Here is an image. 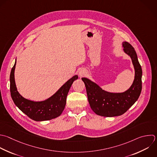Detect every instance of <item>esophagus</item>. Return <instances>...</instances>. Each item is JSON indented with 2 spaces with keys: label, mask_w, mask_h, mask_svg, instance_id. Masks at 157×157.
<instances>
[{
  "label": "esophagus",
  "mask_w": 157,
  "mask_h": 157,
  "mask_svg": "<svg viewBox=\"0 0 157 157\" xmlns=\"http://www.w3.org/2000/svg\"><path fill=\"white\" fill-rule=\"evenodd\" d=\"M85 74H86V71H85V70L82 69V70L80 71V72H79V75H80V77H83V76H84Z\"/></svg>",
  "instance_id": "obj_1"
}]
</instances>
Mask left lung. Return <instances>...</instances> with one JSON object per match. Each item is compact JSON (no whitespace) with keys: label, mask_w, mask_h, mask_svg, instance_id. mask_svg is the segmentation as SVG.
I'll return each instance as SVG.
<instances>
[{"label":"left lung","mask_w":157,"mask_h":157,"mask_svg":"<svg viewBox=\"0 0 157 157\" xmlns=\"http://www.w3.org/2000/svg\"><path fill=\"white\" fill-rule=\"evenodd\" d=\"M124 52L131 58L135 70L133 83L126 91L120 93L107 92L86 78H82L85 83L90 105L98 115L107 117L119 116L125 113L137 100L142 90V68L133 47L123 42Z\"/></svg>","instance_id":"left-lung-1"}]
</instances>
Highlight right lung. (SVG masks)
Listing matches in <instances>:
<instances>
[{
    "label": "right lung",
    "instance_id": "add662e5",
    "mask_svg": "<svg viewBox=\"0 0 157 157\" xmlns=\"http://www.w3.org/2000/svg\"><path fill=\"white\" fill-rule=\"evenodd\" d=\"M17 59L12 69L10 81V94L15 105L28 117L35 121H45L59 117L64 109L66 98L74 81L78 78L75 75L64 83L52 97L41 102H34L22 97L17 91L15 82V69Z\"/></svg>",
    "mask_w": 157,
    "mask_h": 157
}]
</instances>
